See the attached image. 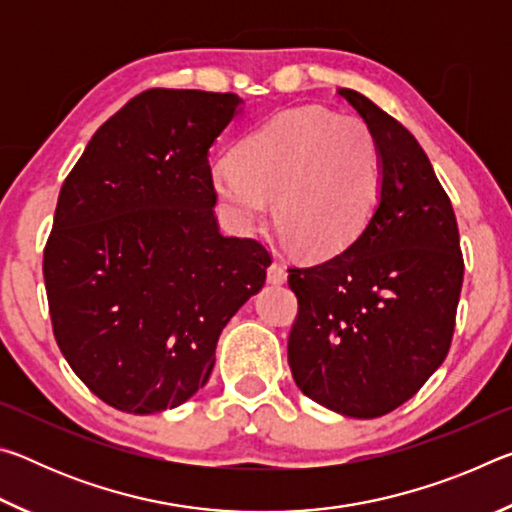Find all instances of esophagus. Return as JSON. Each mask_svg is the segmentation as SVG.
<instances>
[{
  "mask_svg": "<svg viewBox=\"0 0 512 512\" xmlns=\"http://www.w3.org/2000/svg\"><path fill=\"white\" fill-rule=\"evenodd\" d=\"M268 282H271V284H284V282H287V268H284L282 264L273 262L271 266H268Z\"/></svg>",
  "mask_w": 512,
  "mask_h": 512,
  "instance_id": "34e87169",
  "label": "esophagus"
}]
</instances>
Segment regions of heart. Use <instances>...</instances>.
Returning <instances> with one entry per match:
<instances>
[{
    "instance_id": "b5f03b06",
    "label": "heart",
    "mask_w": 512,
    "mask_h": 512,
    "mask_svg": "<svg viewBox=\"0 0 512 512\" xmlns=\"http://www.w3.org/2000/svg\"><path fill=\"white\" fill-rule=\"evenodd\" d=\"M212 189L241 230H253L275 198V221L311 259H332L377 214L384 167L366 121L296 108L246 135L235 160L212 167Z\"/></svg>"
}]
</instances>
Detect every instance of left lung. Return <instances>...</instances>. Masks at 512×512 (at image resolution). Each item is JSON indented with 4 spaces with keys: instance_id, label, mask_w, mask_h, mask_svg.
Masks as SVG:
<instances>
[{
    "instance_id": "obj_1",
    "label": "left lung",
    "mask_w": 512,
    "mask_h": 512,
    "mask_svg": "<svg viewBox=\"0 0 512 512\" xmlns=\"http://www.w3.org/2000/svg\"><path fill=\"white\" fill-rule=\"evenodd\" d=\"M375 135L384 192L366 232L323 264L289 268V366L309 400L379 418L420 391L452 345L463 287L458 225L427 153L400 121L341 88Z\"/></svg>"
}]
</instances>
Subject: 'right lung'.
I'll return each mask as SVG.
<instances>
[{
  "label": "right lung",
  "instance_id": "right-lung-1",
  "mask_svg": "<svg viewBox=\"0 0 512 512\" xmlns=\"http://www.w3.org/2000/svg\"><path fill=\"white\" fill-rule=\"evenodd\" d=\"M232 92L153 88L115 112L60 189L42 273L60 352L126 413L187 402L216 341L264 287L271 253L223 237L210 149L239 112Z\"/></svg>",
  "mask_w": 512,
  "mask_h": 512
}]
</instances>
